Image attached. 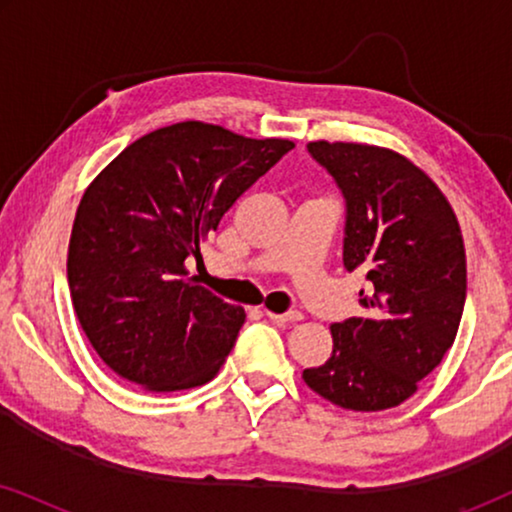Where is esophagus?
Segmentation results:
<instances>
[{"instance_id": "34e87169", "label": "esophagus", "mask_w": 512, "mask_h": 512, "mask_svg": "<svg viewBox=\"0 0 512 512\" xmlns=\"http://www.w3.org/2000/svg\"><path fill=\"white\" fill-rule=\"evenodd\" d=\"M265 314H268V317H270L272 321H277V324H296V321L303 319V314H300V312H284V314H275V312L265 310Z\"/></svg>"}]
</instances>
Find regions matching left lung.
I'll return each instance as SVG.
<instances>
[{"label":"left lung","mask_w":512,"mask_h":512,"mask_svg":"<svg viewBox=\"0 0 512 512\" xmlns=\"http://www.w3.org/2000/svg\"><path fill=\"white\" fill-rule=\"evenodd\" d=\"M345 198L342 265L366 272L361 317L331 326L333 354L303 380L345 410L401 405L443 361L466 303L459 221L440 188L389 149L307 144Z\"/></svg>","instance_id":"1"}]
</instances>
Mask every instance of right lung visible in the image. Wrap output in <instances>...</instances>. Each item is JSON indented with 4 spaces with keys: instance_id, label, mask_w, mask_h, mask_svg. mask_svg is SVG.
<instances>
[{
    "instance_id": "add662e5",
    "label": "right lung",
    "mask_w": 512,
    "mask_h": 512,
    "mask_svg": "<svg viewBox=\"0 0 512 512\" xmlns=\"http://www.w3.org/2000/svg\"><path fill=\"white\" fill-rule=\"evenodd\" d=\"M293 149L221 125L174 123L104 167L69 240L67 279L83 333L123 380L149 391L200 387L219 373L244 324L188 277L200 240Z\"/></svg>"
}]
</instances>
